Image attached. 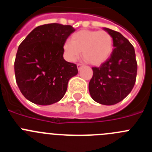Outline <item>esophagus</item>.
<instances>
[{
	"mask_svg": "<svg viewBox=\"0 0 152 152\" xmlns=\"http://www.w3.org/2000/svg\"><path fill=\"white\" fill-rule=\"evenodd\" d=\"M77 69H78V71H80V69H81L82 67H83V65H81V64H77Z\"/></svg>",
	"mask_w": 152,
	"mask_h": 152,
	"instance_id": "esophagus-1",
	"label": "esophagus"
}]
</instances>
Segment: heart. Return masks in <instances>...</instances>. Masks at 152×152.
Masks as SVG:
<instances>
[{
	"label": "heart",
	"mask_w": 152,
	"mask_h": 152,
	"mask_svg": "<svg viewBox=\"0 0 152 152\" xmlns=\"http://www.w3.org/2000/svg\"><path fill=\"white\" fill-rule=\"evenodd\" d=\"M65 59L75 62L82 51L83 58L93 65L105 62L113 50V38L105 31L80 30L72 34L70 41L63 44Z\"/></svg>",
	"instance_id": "obj_1"
}]
</instances>
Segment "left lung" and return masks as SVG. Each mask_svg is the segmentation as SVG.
I'll list each match as a JSON object with an SVG mask.
<instances>
[{
  "mask_svg": "<svg viewBox=\"0 0 152 152\" xmlns=\"http://www.w3.org/2000/svg\"><path fill=\"white\" fill-rule=\"evenodd\" d=\"M113 38L111 57L99 68H92L89 83L92 99L98 103L112 105L126 98L134 87L137 73L134 47L121 33L104 28Z\"/></svg>",
  "mask_w": 152,
  "mask_h": 152,
  "instance_id": "obj_1",
  "label": "left lung"
}]
</instances>
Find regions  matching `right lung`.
<instances>
[{"instance_id":"1","label":"right lung","mask_w":152,"mask_h":152,"mask_svg":"<svg viewBox=\"0 0 152 152\" xmlns=\"http://www.w3.org/2000/svg\"><path fill=\"white\" fill-rule=\"evenodd\" d=\"M75 31L59 23L33 29L19 46L15 76L22 95L37 105H49L62 99L77 65L63 58V44Z\"/></svg>"}]
</instances>
